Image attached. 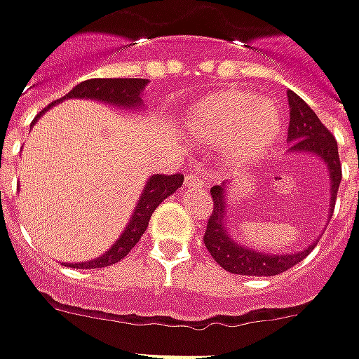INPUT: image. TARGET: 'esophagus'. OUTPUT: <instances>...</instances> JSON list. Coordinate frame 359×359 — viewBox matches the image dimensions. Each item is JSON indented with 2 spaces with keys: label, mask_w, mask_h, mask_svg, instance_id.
<instances>
[{
  "label": "esophagus",
  "mask_w": 359,
  "mask_h": 359,
  "mask_svg": "<svg viewBox=\"0 0 359 359\" xmlns=\"http://www.w3.org/2000/svg\"><path fill=\"white\" fill-rule=\"evenodd\" d=\"M184 187H189V189H198V191H203L204 189V180L198 177V175H189L187 179H184Z\"/></svg>",
  "instance_id": "obj_1"
}]
</instances>
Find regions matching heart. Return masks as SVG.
I'll use <instances>...</instances> for the list:
<instances>
[{"mask_svg": "<svg viewBox=\"0 0 359 359\" xmlns=\"http://www.w3.org/2000/svg\"><path fill=\"white\" fill-rule=\"evenodd\" d=\"M182 133L192 147L224 151L230 168L260 163L284 133V115L274 101L242 89H222L189 107L182 115Z\"/></svg>", "mask_w": 359, "mask_h": 359, "instance_id": "1", "label": "heart"}]
</instances>
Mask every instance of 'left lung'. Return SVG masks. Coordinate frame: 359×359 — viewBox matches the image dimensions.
Returning <instances> with one entry per match:
<instances>
[{"label":"left lung","instance_id":"obj_1","mask_svg":"<svg viewBox=\"0 0 359 359\" xmlns=\"http://www.w3.org/2000/svg\"><path fill=\"white\" fill-rule=\"evenodd\" d=\"M290 103V129H288V153L300 155H314L324 161L330 177V217L334 212L336 194L340 189L341 165L338 155V142L334 135L320 123L316 113L304 103L296 93L288 91ZM226 182L217 184L210 189L212 194V215L208 218L204 244L210 256L218 264L232 274L241 276H276L280 272H286L294 264L302 262L308 254L314 250L318 241H314L308 248L298 252L270 254L264 250H254L250 246H244L232 238L226 212H229V198H226Z\"/></svg>","mask_w":359,"mask_h":359}]
</instances>
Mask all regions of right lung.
<instances>
[{
    "label": "right lung",
    "mask_w": 359,
    "mask_h": 359,
    "mask_svg": "<svg viewBox=\"0 0 359 359\" xmlns=\"http://www.w3.org/2000/svg\"><path fill=\"white\" fill-rule=\"evenodd\" d=\"M147 79H89L83 81L79 85H75L63 99L53 101L47 109H51L57 103L65 101V99H91V101H101L107 105H115L118 109H142V91L147 87ZM47 109H43L35 121L43 115ZM33 121V123H35ZM184 177L182 175H153L151 179L147 180L142 194L137 201V206L133 210V217L127 222L125 230L121 232V236L117 242L107 250L105 254H101L99 258L87 260V262H75L73 268H103V266H111L123 260L129 250L141 241V236L144 234V230L149 226V220L153 217L155 208L163 203L167 196H170L172 192H177L182 184Z\"/></svg>",
    "instance_id": "obj_1"
}]
</instances>
